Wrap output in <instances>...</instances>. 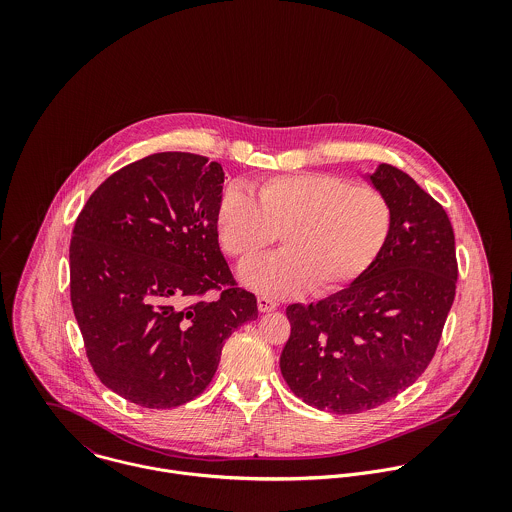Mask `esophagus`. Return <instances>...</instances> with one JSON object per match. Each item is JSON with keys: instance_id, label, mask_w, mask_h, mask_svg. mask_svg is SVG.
I'll list each match as a JSON object with an SVG mask.
<instances>
[{"instance_id": "1", "label": "esophagus", "mask_w": 512, "mask_h": 512, "mask_svg": "<svg viewBox=\"0 0 512 512\" xmlns=\"http://www.w3.org/2000/svg\"><path fill=\"white\" fill-rule=\"evenodd\" d=\"M276 307H278V303H276L272 297L258 295V309H260L262 313H266V311H274Z\"/></svg>"}]
</instances>
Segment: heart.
I'll return each mask as SVG.
<instances>
[{
  "label": "heart",
  "instance_id": "b5f03b06",
  "mask_svg": "<svg viewBox=\"0 0 512 512\" xmlns=\"http://www.w3.org/2000/svg\"><path fill=\"white\" fill-rule=\"evenodd\" d=\"M252 196L224 189L215 228L220 248L238 262L256 258L280 234L282 252L240 270L248 288L266 295L341 292L374 266L392 232L388 199L339 175H276L254 183Z\"/></svg>",
  "mask_w": 512,
  "mask_h": 512
}]
</instances>
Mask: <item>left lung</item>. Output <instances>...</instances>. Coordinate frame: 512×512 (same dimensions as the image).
I'll list each match as a JSON object with an SVG mask.
<instances>
[{"mask_svg": "<svg viewBox=\"0 0 512 512\" xmlns=\"http://www.w3.org/2000/svg\"><path fill=\"white\" fill-rule=\"evenodd\" d=\"M392 209L390 238L361 280L317 303H292L282 376L305 404L335 414L372 410L432 363L457 284L447 213L408 173L368 175Z\"/></svg>", "mask_w": 512, "mask_h": 512, "instance_id": "8db88e82", "label": "left lung"}]
</instances>
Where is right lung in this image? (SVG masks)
Instances as JSON below:
<instances>
[{"label":"right lung","instance_id":"add662e5","mask_svg":"<svg viewBox=\"0 0 512 512\" xmlns=\"http://www.w3.org/2000/svg\"><path fill=\"white\" fill-rule=\"evenodd\" d=\"M224 171L163 151L110 175L71 238V301L104 386L144 408H175L213 380L224 341L258 317L220 252ZM217 300H201L207 291Z\"/></svg>","mask_w":512,"mask_h":512}]
</instances>
